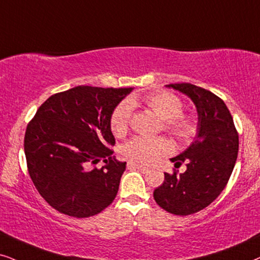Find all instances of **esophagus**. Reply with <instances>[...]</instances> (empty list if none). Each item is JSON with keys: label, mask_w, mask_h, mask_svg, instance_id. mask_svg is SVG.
Listing matches in <instances>:
<instances>
[{"label": "esophagus", "mask_w": 260, "mask_h": 260, "mask_svg": "<svg viewBox=\"0 0 260 260\" xmlns=\"http://www.w3.org/2000/svg\"><path fill=\"white\" fill-rule=\"evenodd\" d=\"M127 168H129V170H138L142 172V173H148V172H149V168L148 167H144L142 165L135 164L133 161H129V162H127Z\"/></svg>", "instance_id": "1"}]
</instances>
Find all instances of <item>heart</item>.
Returning a JSON list of instances; mask_svg holds the SVG:
<instances>
[{
	"mask_svg": "<svg viewBox=\"0 0 260 260\" xmlns=\"http://www.w3.org/2000/svg\"><path fill=\"white\" fill-rule=\"evenodd\" d=\"M144 104L164 120V129L179 140H187L196 131L193 118L181 113L183 104L173 94L160 92L143 98ZM138 103L137 98L124 100L114 109L111 117V129L116 136H123L129 129L134 105ZM171 144L164 137L136 136L124 144L123 153L134 162L150 166L160 156L170 153Z\"/></svg>",
	"mask_w": 260,
	"mask_h": 260,
	"instance_id": "heart-1",
	"label": "heart"
}]
</instances>
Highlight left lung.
I'll return each mask as SVG.
<instances>
[{
	"instance_id": "obj_1",
	"label": "left lung",
	"mask_w": 260,
	"mask_h": 260,
	"mask_svg": "<svg viewBox=\"0 0 260 260\" xmlns=\"http://www.w3.org/2000/svg\"><path fill=\"white\" fill-rule=\"evenodd\" d=\"M194 104L198 114L193 142L172 162H186L184 173H165L162 185L154 190V200L174 215L194 214L207 208L223 191L237 161L239 136L233 118L220 99L210 90L191 83H172Z\"/></svg>"
}]
</instances>
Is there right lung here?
Instances as JSON below:
<instances>
[{"instance_id": "1", "label": "right lung", "mask_w": 260, "mask_h": 260, "mask_svg": "<svg viewBox=\"0 0 260 260\" xmlns=\"http://www.w3.org/2000/svg\"><path fill=\"white\" fill-rule=\"evenodd\" d=\"M134 88L77 86L53 94L27 125L28 173L44 200L57 211L89 217L117 196L126 162L112 156L111 117ZM100 159L101 169H89Z\"/></svg>"}]
</instances>
